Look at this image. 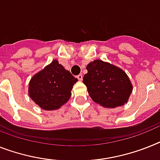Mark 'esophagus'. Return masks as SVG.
I'll list each match as a JSON object with an SVG mask.
<instances>
[{"label": "esophagus", "mask_w": 160, "mask_h": 160, "mask_svg": "<svg viewBox=\"0 0 160 160\" xmlns=\"http://www.w3.org/2000/svg\"><path fill=\"white\" fill-rule=\"evenodd\" d=\"M77 79L79 80H80V81H81V80H83V76H82V75H81V74H80V75H78V76H77Z\"/></svg>", "instance_id": "1"}]
</instances>
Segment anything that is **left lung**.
Segmentation results:
<instances>
[{
    "mask_svg": "<svg viewBox=\"0 0 160 160\" xmlns=\"http://www.w3.org/2000/svg\"><path fill=\"white\" fill-rule=\"evenodd\" d=\"M88 73L83 78L93 102L107 108L127 103L132 85L123 70L102 60H94L86 67Z\"/></svg>",
    "mask_w": 160,
    "mask_h": 160,
    "instance_id": "1",
    "label": "left lung"
}]
</instances>
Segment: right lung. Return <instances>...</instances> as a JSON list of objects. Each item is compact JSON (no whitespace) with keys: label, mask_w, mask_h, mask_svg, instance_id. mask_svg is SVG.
I'll list each match as a JSON object with an SVG mask.
<instances>
[{"label":"right lung","mask_w":160,"mask_h":160,"mask_svg":"<svg viewBox=\"0 0 160 160\" xmlns=\"http://www.w3.org/2000/svg\"><path fill=\"white\" fill-rule=\"evenodd\" d=\"M77 81L58 60H53L31 79L28 94L42 109L57 110L69 100Z\"/></svg>","instance_id":"1"}]
</instances>
